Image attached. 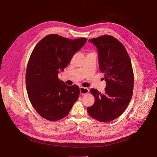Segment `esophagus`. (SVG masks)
Returning <instances> with one entry per match:
<instances>
[{"mask_svg":"<svg viewBox=\"0 0 157 157\" xmlns=\"http://www.w3.org/2000/svg\"><path fill=\"white\" fill-rule=\"evenodd\" d=\"M79 91H80V94H85L89 93V89L87 87H79Z\"/></svg>","mask_w":157,"mask_h":157,"instance_id":"esophagus-1","label":"esophagus"}]
</instances>
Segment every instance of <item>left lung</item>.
<instances>
[{
    "label": "left lung",
    "instance_id": "obj_1",
    "mask_svg": "<svg viewBox=\"0 0 157 157\" xmlns=\"http://www.w3.org/2000/svg\"><path fill=\"white\" fill-rule=\"evenodd\" d=\"M89 41L98 49L99 68L104 74L106 87L104 94L91 89L95 102L87 110L98 121L110 122L124 113L131 100L133 89L131 61L124 46L113 36L105 35Z\"/></svg>",
    "mask_w": 157,
    "mask_h": 157
}]
</instances>
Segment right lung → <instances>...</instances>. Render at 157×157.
Here are the masks:
<instances>
[{
    "mask_svg": "<svg viewBox=\"0 0 157 157\" xmlns=\"http://www.w3.org/2000/svg\"><path fill=\"white\" fill-rule=\"evenodd\" d=\"M87 38L71 40L48 35L34 48L27 67L25 82L29 100L43 118L60 120L68 114L79 96V87L68 86L58 78Z\"/></svg>",
    "mask_w": 157,
    "mask_h": 157,
    "instance_id": "add662e5",
    "label": "right lung"
}]
</instances>
